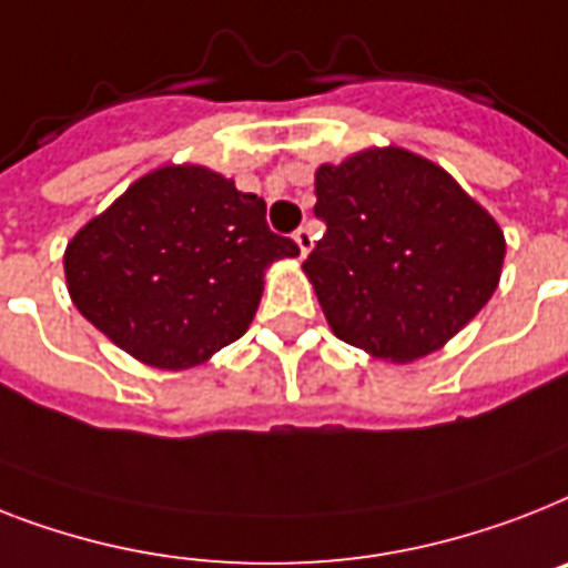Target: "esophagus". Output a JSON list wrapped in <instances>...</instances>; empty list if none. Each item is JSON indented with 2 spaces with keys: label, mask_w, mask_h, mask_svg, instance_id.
Segmentation results:
<instances>
[{
  "label": "esophagus",
  "mask_w": 568,
  "mask_h": 568,
  "mask_svg": "<svg viewBox=\"0 0 568 568\" xmlns=\"http://www.w3.org/2000/svg\"><path fill=\"white\" fill-rule=\"evenodd\" d=\"M294 242H297V247H300V256H308L312 244H315V236H312V230L308 227H300L297 233H294Z\"/></svg>",
  "instance_id": "obj_1"
}]
</instances>
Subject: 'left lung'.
Here are the masks:
<instances>
[{
    "mask_svg": "<svg viewBox=\"0 0 568 568\" xmlns=\"http://www.w3.org/2000/svg\"><path fill=\"white\" fill-rule=\"evenodd\" d=\"M324 239L303 262L332 332L385 362H414L493 297L505 233L426 156L367 149L315 172Z\"/></svg>",
    "mask_w": 568,
    "mask_h": 568,
    "instance_id": "left-lung-1",
    "label": "left lung"
}]
</instances>
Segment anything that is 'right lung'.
Wrapping results in <instances>:
<instances>
[{
  "label": "right lung",
  "mask_w": 568,
  "mask_h": 568,
  "mask_svg": "<svg viewBox=\"0 0 568 568\" xmlns=\"http://www.w3.org/2000/svg\"><path fill=\"white\" fill-rule=\"evenodd\" d=\"M265 201L204 165L140 178L67 244L69 297L116 347L160 371L204 364L242 338L265 268L297 256Z\"/></svg>",
  "instance_id": "right-lung-1"
}]
</instances>
